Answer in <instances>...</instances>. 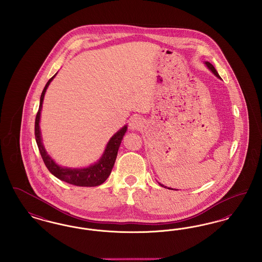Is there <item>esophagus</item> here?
I'll use <instances>...</instances> for the list:
<instances>
[{
    "label": "esophagus",
    "mask_w": 262,
    "mask_h": 262,
    "mask_svg": "<svg viewBox=\"0 0 262 262\" xmlns=\"http://www.w3.org/2000/svg\"><path fill=\"white\" fill-rule=\"evenodd\" d=\"M144 125V122L141 118L139 117H133L130 120H129V128L133 129V130H136V129H139L141 128Z\"/></svg>",
    "instance_id": "obj_1"
}]
</instances>
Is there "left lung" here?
<instances>
[{
	"label": "left lung",
	"mask_w": 262,
	"mask_h": 262,
	"mask_svg": "<svg viewBox=\"0 0 262 262\" xmlns=\"http://www.w3.org/2000/svg\"><path fill=\"white\" fill-rule=\"evenodd\" d=\"M205 64H206V66H207V68H208V69H209V70H210V71H211L212 73H213V74H214V75H216V76H217V77H219V78H221V77H220V75H218V73H217V71H216V70H215V68H214V67H213V64H212V63H210V62H205ZM159 185H160V186H161V187H164V185H161V184H159ZM168 188H169V187H168Z\"/></svg>",
	"instance_id": "obj_1"
}]
</instances>
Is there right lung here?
<instances>
[{"label":"right lung","instance_id":"right-lung-1","mask_svg":"<svg viewBox=\"0 0 262 262\" xmlns=\"http://www.w3.org/2000/svg\"><path fill=\"white\" fill-rule=\"evenodd\" d=\"M57 75V74H56ZM52 76L48 82L46 83L45 88L42 91L41 97H40V105L38 110L36 118H35V139L37 143L38 149L40 151L41 157L45 163L47 169L50 171L51 174H54L56 178L60 179L66 183H69L71 185H75L78 187H97L101 184H103L111 174L114 164L117 158L118 150L121 145L122 139L125 136L127 126L125 125L122 127L119 132H117L109 140L105 151L100 158L99 161L93 165H90L88 168L83 169H72V168H64L57 165L54 162V160L47 154L46 150L43 146L42 139H41V133H40V114L42 109V103L44 99L45 92L49 86L51 81L56 76Z\"/></svg>","mask_w":262,"mask_h":262}]
</instances>
